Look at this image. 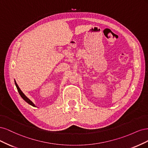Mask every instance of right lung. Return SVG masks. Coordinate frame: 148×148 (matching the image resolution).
<instances>
[{
  "instance_id": "obj_1",
  "label": "right lung",
  "mask_w": 148,
  "mask_h": 148,
  "mask_svg": "<svg viewBox=\"0 0 148 148\" xmlns=\"http://www.w3.org/2000/svg\"><path fill=\"white\" fill-rule=\"evenodd\" d=\"M15 85H16V88H17V90H18V92H19V94H20V95L21 96V97L22 98H23V99L26 102L28 103L29 104H30L31 106H33V107H36V106L33 104V102L32 101H30V99H29L28 98L24 95V93L21 91L20 88H19L18 86V84H17V83H16L15 81Z\"/></svg>"
}]
</instances>
